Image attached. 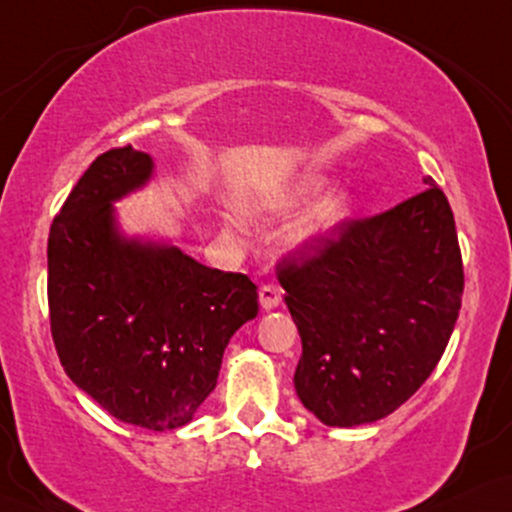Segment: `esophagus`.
I'll use <instances>...</instances> for the list:
<instances>
[{
    "mask_svg": "<svg viewBox=\"0 0 512 512\" xmlns=\"http://www.w3.org/2000/svg\"><path fill=\"white\" fill-rule=\"evenodd\" d=\"M281 295H283V290L278 286H262L260 288V304H262L264 312L276 309L278 304H281Z\"/></svg>",
    "mask_w": 512,
    "mask_h": 512,
    "instance_id": "34e87169",
    "label": "esophagus"
}]
</instances>
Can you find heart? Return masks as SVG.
Instances as JSON below:
<instances>
[{
	"mask_svg": "<svg viewBox=\"0 0 512 512\" xmlns=\"http://www.w3.org/2000/svg\"><path fill=\"white\" fill-rule=\"evenodd\" d=\"M321 186V177L312 172L295 174L281 184L271 186L269 191H264L260 198H255L248 205L250 215H267V217H281L288 215L290 210H295L297 205L304 203L312 193ZM349 215V196L340 189H331L321 193L319 198H314V203H309V208L302 212L295 222L288 224V229L283 231V245L290 252H302L309 250L312 245H319L326 241L328 236H333L335 231L345 224Z\"/></svg>",
	"mask_w": 512,
	"mask_h": 512,
	"instance_id": "b5f03b06",
	"label": "heart"
}]
</instances>
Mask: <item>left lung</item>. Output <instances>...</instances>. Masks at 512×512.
Returning <instances> with one entry per match:
<instances>
[{"mask_svg":"<svg viewBox=\"0 0 512 512\" xmlns=\"http://www.w3.org/2000/svg\"><path fill=\"white\" fill-rule=\"evenodd\" d=\"M397 208L345 222L276 274L302 340L295 392L323 425L357 428L397 411L454 333L463 262L435 181Z\"/></svg>","mask_w":512,"mask_h":512,"instance_id":"left-lung-1","label":"left lung"}]
</instances>
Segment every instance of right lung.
<instances>
[{"label": "right lung", "instance_id": "right-lung-1", "mask_svg": "<svg viewBox=\"0 0 512 512\" xmlns=\"http://www.w3.org/2000/svg\"><path fill=\"white\" fill-rule=\"evenodd\" d=\"M153 174L132 146L82 174L49 231V314L68 378L122 423L163 432L215 390L226 345L257 316V286L122 231L115 203Z\"/></svg>", "mask_w": 512, "mask_h": 512}]
</instances>
